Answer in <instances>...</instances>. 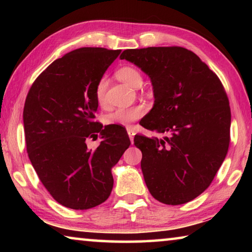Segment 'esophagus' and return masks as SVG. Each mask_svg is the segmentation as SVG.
Listing matches in <instances>:
<instances>
[{"instance_id": "obj_1", "label": "esophagus", "mask_w": 252, "mask_h": 252, "mask_svg": "<svg viewBox=\"0 0 252 252\" xmlns=\"http://www.w3.org/2000/svg\"><path fill=\"white\" fill-rule=\"evenodd\" d=\"M126 131H127V134H129V138L131 140V143H133V139H134V134L135 132L131 129V127H126Z\"/></svg>"}]
</instances>
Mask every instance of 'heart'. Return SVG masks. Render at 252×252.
<instances>
[{"instance_id": "heart-1", "label": "heart", "mask_w": 252, "mask_h": 252, "mask_svg": "<svg viewBox=\"0 0 252 252\" xmlns=\"http://www.w3.org/2000/svg\"><path fill=\"white\" fill-rule=\"evenodd\" d=\"M117 79H119L126 84L133 88H139L142 84V75L138 69L131 65H125L118 69L116 72ZM106 87L108 82L104 78L97 81L95 85V100L97 104L104 106L106 104ZM146 113V108L143 105H133L130 108H120L113 110L112 112L108 113L104 118L106 125H117V126H129L130 123L139 120Z\"/></svg>"}]
</instances>
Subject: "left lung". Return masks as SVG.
I'll use <instances>...</instances> for the list:
<instances>
[{
	"instance_id": "obj_1",
	"label": "left lung",
	"mask_w": 252,
	"mask_h": 252,
	"mask_svg": "<svg viewBox=\"0 0 252 252\" xmlns=\"http://www.w3.org/2000/svg\"><path fill=\"white\" fill-rule=\"evenodd\" d=\"M120 58L150 76L155 105L141 126L163 134L134 136L148 189L162 203L189 202L211 185L227 156L231 112L223 85L181 46L126 50Z\"/></svg>"
}]
</instances>
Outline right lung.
<instances>
[{
	"label": "right lung",
	"instance_id": "1",
	"mask_svg": "<svg viewBox=\"0 0 252 252\" xmlns=\"http://www.w3.org/2000/svg\"><path fill=\"white\" fill-rule=\"evenodd\" d=\"M121 50L81 48L46 67L30 88L23 110L27 151L55 201L74 210L104 202L112 191L111 169L131 144L120 126L95 121L94 91ZM102 135L94 151L88 138Z\"/></svg>",
	"mask_w": 252,
	"mask_h": 252
}]
</instances>
